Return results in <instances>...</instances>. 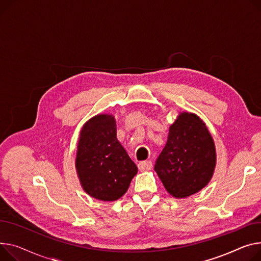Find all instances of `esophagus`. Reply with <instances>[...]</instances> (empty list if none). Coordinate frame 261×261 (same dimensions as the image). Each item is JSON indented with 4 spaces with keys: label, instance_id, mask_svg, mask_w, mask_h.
Segmentation results:
<instances>
[{
    "label": "esophagus",
    "instance_id": "1",
    "mask_svg": "<svg viewBox=\"0 0 261 261\" xmlns=\"http://www.w3.org/2000/svg\"><path fill=\"white\" fill-rule=\"evenodd\" d=\"M137 166H138V169H140V171H143V172L144 171H149L152 168V162L151 161H144V162H141Z\"/></svg>",
    "mask_w": 261,
    "mask_h": 261
}]
</instances>
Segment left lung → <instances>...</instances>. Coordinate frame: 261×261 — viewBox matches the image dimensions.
<instances>
[{
	"instance_id": "obj_1",
	"label": "left lung",
	"mask_w": 261,
	"mask_h": 261,
	"mask_svg": "<svg viewBox=\"0 0 261 261\" xmlns=\"http://www.w3.org/2000/svg\"><path fill=\"white\" fill-rule=\"evenodd\" d=\"M215 163L214 142L205 125L195 114L184 112L170 127L154 170L168 192L182 198L207 185Z\"/></svg>"
}]
</instances>
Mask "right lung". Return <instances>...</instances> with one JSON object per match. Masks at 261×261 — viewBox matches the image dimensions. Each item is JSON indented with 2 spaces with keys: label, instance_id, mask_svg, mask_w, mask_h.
I'll return each mask as SVG.
<instances>
[{
  "label": "right lung",
  "instance_id": "1",
  "mask_svg": "<svg viewBox=\"0 0 261 261\" xmlns=\"http://www.w3.org/2000/svg\"><path fill=\"white\" fill-rule=\"evenodd\" d=\"M75 167L84 190L96 199L113 201L127 192L137 167L117 141L112 115H96L84 126Z\"/></svg>",
  "mask_w": 261,
  "mask_h": 261
}]
</instances>
